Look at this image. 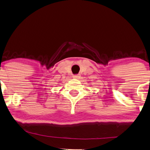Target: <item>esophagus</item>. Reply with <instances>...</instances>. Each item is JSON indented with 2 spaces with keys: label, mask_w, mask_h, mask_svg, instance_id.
I'll use <instances>...</instances> for the list:
<instances>
[{
  "label": "esophagus",
  "mask_w": 150,
  "mask_h": 150,
  "mask_svg": "<svg viewBox=\"0 0 150 150\" xmlns=\"http://www.w3.org/2000/svg\"><path fill=\"white\" fill-rule=\"evenodd\" d=\"M73 77L75 78V79H79V78L80 77V76H79V74H75L73 76Z\"/></svg>",
  "instance_id": "obj_1"
}]
</instances>
